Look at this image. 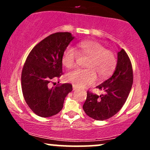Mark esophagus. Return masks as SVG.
<instances>
[{"label": "esophagus", "mask_w": 150, "mask_h": 150, "mask_svg": "<svg viewBox=\"0 0 150 150\" xmlns=\"http://www.w3.org/2000/svg\"><path fill=\"white\" fill-rule=\"evenodd\" d=\"M73 90H76V89H77V87L75 85H73Z\"/></svg>", "instance_id": "34e87169"}]
</instances>
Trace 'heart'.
<instances>
[{"instance_id": "heart-1", "label": "heart", "mask_w": 150, "mask_h": 150, "mask_svg": "<svg viewBox=\"0 0 150 150\" xmlns=\"http://www.w3.org/2000/svg\"><path fill=\"white\" fill-rule=\"evenodd\" d=\"M78 53L75 48L68 46L62 56V63L65 68L71 69L76 65L78 53L88 57L85 63L86 69H77L66 75V80L79 87L94 83L97 76L100 79L109 76L117 63L116 57L111 50L106 49L102 44L94 41H85L78 44Z\"/></svg>"}]
</instances>
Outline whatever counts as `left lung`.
<instances>
[{"mask_svg": "<svg viewBox=\"0 0 150 150\" xmlns=\"http://www.w3.org/2000/svg\"><path fill=\"white\" fill-rule=\"evenodd\" d=\"M133 82L131 62L122 49L118 52V60L114 73L110 78L98 85L104 92L100 96L87 91L83 109L93 119L104 120L116 114L127 100Z\"/></svg>", "mask_w": 150, "mask_h": 150, "instance_id": "obj_1", "label": "left lung"}]
</instances>
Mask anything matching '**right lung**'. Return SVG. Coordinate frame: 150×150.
I'll list each match as a JSON object with an SVG mask.
<instances>
[{
	"mask_svg": "<svg viewBox=\"0 0 150 150\" xmlns=\"http://www.w3.org/2000/svg\"><path fill=\"white\" fill-rule=\"evenodd\" d=\"M74 39L70 32H56L41 41L29 53L22 68V90L29 107L46 118L63 108L65 98L73 89L71 84L51 87L63 74L62 56Z\"/></svg>",
	"mask_w": 150,
	"mask_h": 150,
	"instance_id": "add662e5",
	"label": "right lung"
}]
</instances>
